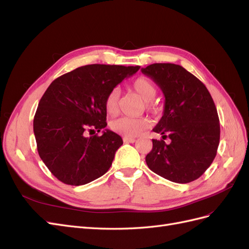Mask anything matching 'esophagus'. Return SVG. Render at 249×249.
Returning a JSON list of instances; mask_svg holds the SVG:
<instances>
[{
    "instance_id": "esophagus-1",
    "label": "esophagus",
    "mask_w": 249,
    "mask_h": 249,
    "mask_svg": "<svg viewBox=\"0 0 249 249\" xmlns=\"http://www.w3.org/2000/svg\"><path fill=\"white\" fill-rule=\"evenodd\" d=\"M124 142H125V143H134V142H136V139H135V138H129V137H124Z\"/></svg>"
}]
</instances>
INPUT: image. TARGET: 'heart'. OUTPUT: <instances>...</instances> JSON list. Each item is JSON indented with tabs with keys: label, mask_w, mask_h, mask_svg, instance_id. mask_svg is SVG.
Instances as JSON below:
<instances>
[{
	"label": "heart",
	"mask_w": 249,
	"mask_h": 249,
	"mask_svg": "<svg viewBox=\"0 0 249 249\" xmlns=\"http://www.w3.org/2000/svg\"><path fill=\"white\" fill-rule=\"evenodd\" d=\"M132 89L136 92L141 99L144 101V108L154 113L159 114L161 107L153 100L157 94V87L152 81L144 77H140L132 83ZM119 90L114 88L110 90L105 97V109L110 115H116L119 108ZM149 126V122L146 118H132V117H120L110 124L112 131L124 135L125 137H136Z\"/></svg>",
	"instance_id": "1"
}]
</instances>
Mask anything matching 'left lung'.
<instances>
[{
	"mask_svg": "<svg viewBox=\"0 0 249 249\" xmlns=\"http://www.w3.org/2000/svg\"><path fill=\"white\" fill-rule=\"evenodd\" d=\"M141 71L165 96L163 116L153 130L163 139H153V149L145 157L147 166L171 182L190 183L210 167L219 145L214 101L205 84L180 65L154 63Z\"/></svg>",
	"mask_w": 249,
	"mask_h": 249,
	"instance_id": "obj_1",
	"label": "left lung"
}]
</instances>
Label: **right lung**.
Masks as SVG:
<instances>
[{"label": "right lung", "instance_id": "obj_1", "mask_svg": "<svg viewBox=\"0 0 249 249\" xmlns=\"http://www.w3.org/2000/svg\"><path fill=\"white\" fill-rule=\"evenodd\" d=\"M140 66L90 64L51 83L39 101L33 130L39 157L66 185L80 186L99 178L111 167L122 137L105 130V97Z\"/></svg>", "mask_w": 249, "mask_h": 249}]
</instances>
